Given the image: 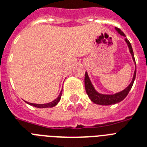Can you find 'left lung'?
Wrapping results in <instances>:
<instances>
[{"mask_svg":"<svg viewBox=\"0 0 147 147\" xmlns=\"http://www.w3.org/2000/svg\"><path fill=\"white\" fill-rule=\"evenodd\" d=\"M115 29L116 31L118 32V33L120 34L121 36L126 37L124 32H123L120 29H118V28L115 27ZM124 41H125V42H126L127 45V47H128L129 49V51H130V53H131L132 59H133L135 64V70L134 73L132 80H131V82L130 83V84H129L124 90L121 91V92H116V93L115 94H102L100 93V92H98V91L95 89L94 86L92 85V82L90 80V77H89V75H88V73L86 71L85 80H84V82H85L86 92L87 93L89 98H90L92 102H94L95 104L101 105H114V104H116V103L120 102H121L122 100H124V98H126V96H127V94H128V92H130L131 89L132 88V86H133L135 78H136V73H137L136 62H135L134 55V51L133 49H132V47H131V43H130V42H129L127 38H124Z\"/></svg>","mask_w":147,"mask_h":147,"instance_id":"8db88e82","label":"left lung"}]
</instances>
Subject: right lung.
Masks as SVG:
<instances>
[{"label":"right lung","mask_w":147,"mask_h":147,"mask_svg":"<svg viewBox=\"0 0 147 147\" xmlns=\"http://www.w3.org/2000/svg\"><path fill=\"white\" fill-rule=\"evenodd\" d=\"M62 95V90L60 92L59 95L57 96V98H56L54 101L51 102L45 103V104H35V103H31V102H26L29 104V105H32V106L36 107V108H38V109H46V108H52V107L55 106V105H57V103L59 102L60 100H61V97Z\"/></svg>","instance_id":"1"}]
</instances>
